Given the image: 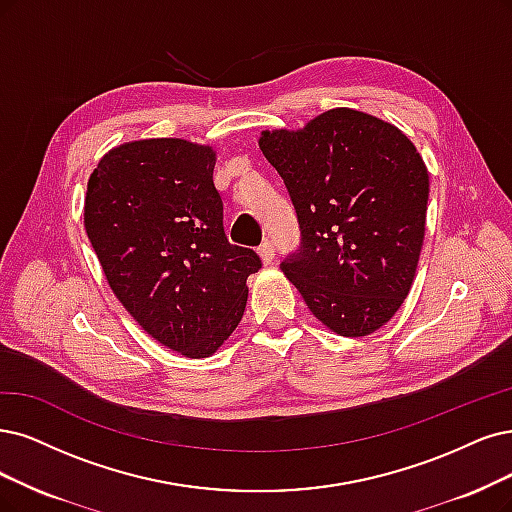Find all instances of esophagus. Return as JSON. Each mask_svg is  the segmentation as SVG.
Listing matches in <instances>:
<instances>
[{"label":"esophagus","mask_w":512,"mask_h":512,"mask_svg":"<svg viewBox=\"0 0 512 512\" xmlns=\"http://www.w3.org/2000/svg\"><path fill=\"white\" fill-rule=\"evenodd\" d=\"M259 257L263 259V263H272V259H274V242L272 240H263L261 244H259Z\"/></svg>","instance_id":"esophagus-1"}]
</instances>
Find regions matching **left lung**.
<instances>
[{"label": "left lung", "mask_w": 512, "mask_h": 512, "mask_svg": "<svg viewBox=\"0 0 512 512\" xmlns=\"http://www.w3.org/2000/svg\"><path fill=\"white\" fill-rule=\"evenodd\" d=\"M297 213L280 268L310 312L344 337L386 325L409 295L426 230L428 170L403 132L337 107L301 130L261 132Z\"/></svg>", "instance_id": "left-lung-1"}]
</instances>
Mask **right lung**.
Wrapping results in <instances>:
<instances>
[{
    "instance_id": "1",
    "label": "right lung",
    "mask_w": 512,
    "mask_h": 512,
    "mask_svg": "<svg viewBox=\"0 0 512 512\" xmlns=\"http://www.w3.org/2000/svg\"><path fill=\"white\" fill-rule=\"evenodd\" d=\"M215 151L183 139L111 149L88 179L86 234L111 291L154 339L187 358L211 356L238 327L253 249L223 230Z\"/></svg>"
}]
</instances>
